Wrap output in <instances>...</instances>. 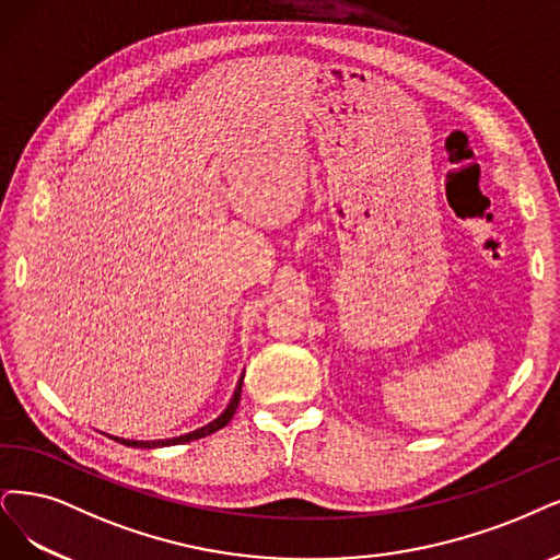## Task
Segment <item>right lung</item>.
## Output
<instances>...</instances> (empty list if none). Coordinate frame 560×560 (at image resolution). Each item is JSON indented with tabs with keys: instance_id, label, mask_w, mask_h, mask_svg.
Here are the masks:
<instances>
[{
	"instance_id": "obj_1",
	"label": "right lung",
	"mask_w": 560,
	"mask_h": 560,
	"mask_svg": "<svg viewBox=\"0 0 560 560\" xmlns=\"http://www.w3.org/2000/svg\"><path fill=\"white\" fill-rule=\"evenodd\" d=\"M242 378H244V376H242ZM242 378H240V383H237V387H235V392H233L231 404L225 406V410L221 412V416H219L217 420H212L210 424H205V427L196 429V431H189V433H184V436H175V439H163V441H129V439H117V436H110V439L117 441V443H121V445H127V447L152 450V447H168V445H179V443H191V441L210 436V433L223 429L228 422L233 420L235 410H237V404H240V395H242Z\"/></svg>"
}]
</instances>
